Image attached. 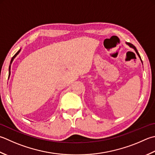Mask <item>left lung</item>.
Listing matches in <instances>:
<instances>
[{"label": "left lung", "instance_id": "8db88e82", "mask_svg": "<svg viewBox=\"0 0 155 155\" xmlns=\"http://www.w3.org/2000/svg\"><path fill=\"white\" fill-rule=\"evenodd\" d=\"M127 44H128V45H129V46L130 47H131V48H134V50L136 51V54H138V56H139V58H140V60H141V58H140V55H139V54H138V51H137V50H136V47L134 46V45H132V44H130V43H126ZM141 61H142V60H141Z\"/></svg>", "mask_w": 155, "mask_h": 155}]
</instances>
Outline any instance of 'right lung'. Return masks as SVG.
Listing matches in <instances>:
<instances>
[{
  "instance_id": "right-lung-1",
  "label": "right lung",
  "mask_w": 155,
  "mask_h": 155,
  "mask_svg": "<svg viewBox=\"0 0 155 155\" xmlns=\"http://www.w3.org/2000/svg\"><path fill=\"white\" fill-rule=\"evenodd\" d=\"M21 51V50H19V51H17V52L16 54H15V55H14V56H13V58H12V59H11V64L12 63V62H13V59L15 58V57H16V56L17 55V54L19 53V51ZM10 69H11V65H10V66H9V75H10V73H11V72H10Z\"/></svg>"
}]
</instances>
